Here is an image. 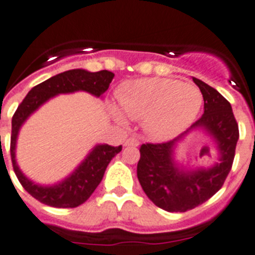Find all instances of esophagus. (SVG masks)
<instances>
[{
  "instance_id": "obj_1",
  "label": "esophagus",
  "mask_w": 255,
  "mask_h": 255,
  "mask_svg": "<svg viewBox=\"0 0 255 255\" xmlns=\"http://www.w3.org/2000/svg\"><path fill=\"white\" fill-rule=\"evenodd\" d=\"M139 144V140L136 138H134V136H130V138H128L124 142V145H134V147H136V145Z\"/></svg>"
}]
</instances>
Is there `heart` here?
<instances>
[{"instance_id":"heart-1","label":"heart","mask_w":255,"mask_h":255,"mask_svg":"<svg viewBox=\"0 0 255 255\" xmlns=\"http://www.w3.org/2000/svg\"><path fill=\"white\" fill-rule=\"evenodd\" d=\"M119 103L126 116L144 121L152 136L167 139L184 130L199 115L202 94L195 85L171 78H143L126 84L119 93ZM121 123L126 119L113 108Z\"/></svg>"}]
</instances>
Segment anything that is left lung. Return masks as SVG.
I'll use <instances>...</instances> for the list:
<instances>
[{
  "instance_id": "8db88e82",
  "label": "left lung",
  "mask_w": 255,
  "mask_h": 255,
  "mask_svg": "<svg viewBox=\"0 0 255 255\" xmlns=\"http://www.w3.org/2000/svg\"><path fill=\"white\" fill-rule=\"evenodd\" d=\"M204 98V115L186 132L165 143L140 145L136 175L145 195L166 212H187L208 201L225 183L234 164L239 125L231 104L214 88L193 77ZM193 128H204L217 144L220 162L209 169L184 171L173 162V147Z\"/></svg>"
}]
</instances>
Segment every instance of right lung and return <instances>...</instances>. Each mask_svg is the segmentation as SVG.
<instances>
[{
    "label": "right lung",
    "instance_id": "add662e5",
    "mask_svg": "<svg viewBox=\"0 0 255 255\" xmlns=\"http://www.w3.org/2000/svg\"><path fill=\"white\" fill-rule=\"evenodd\" d=\"M113 75L110 71L89 72L85 69H71L59 75L50 77L46 81L34 86L19 104L15 111L11 121V142H10V154L14 171L23 188L45 205L54 208H76L84 204L93 195L99 183L103 179L104 171L115 156L121 152L123 145L112 147L108 144L95 145L88 157L82 161L68 178L54 186H40L34 184L20 171L15 160V147L16 138L24 121L32 115L38 107L42 106L50 98L58 94H68L75 91H88L95 97L104 94Z\"/></svg>",
    "mask_w": 255,
    "mask_h": 255
}]
</instances>
